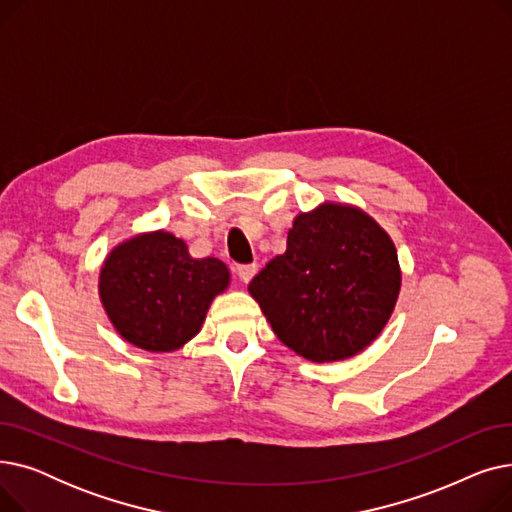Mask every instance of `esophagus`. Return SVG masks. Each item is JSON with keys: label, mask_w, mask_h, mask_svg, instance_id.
I'll list each match as a JSON object with an SVG mask.
<instances>
[{"label": "esophagus", "mask_w": 512, "mask_h": 512, "mask_svg": "<svg viewBox=\"0 0 512 512\" xmlns=\"http://www.w3.org/2000/svg\"><path fill=\"white\" fill-rule=\"evenodd\" d=\"M236 274H238L240 282H245V284H249V282L253 280V276L257 274V265H255V263H247V265H238V267H236Z\"/></svg>", "instance_id": "obj_1"}]
</instances>
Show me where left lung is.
Wrapping results in <instances>:
<instances>
[{
	"instance_id": "obj_1",
	"label": "left lung",
	"mask_w": 512,
	"mask_h": 512,
	"mask_svg": "<svg viewBox=\"0 0 512 512\" xmlns=\"http://www.w3.org/2000/svg\"><path fill=\"white\" fill-rule=\"evenodd\" d=\"M249 292L294 353L342 361L388 324L400 292L396 247L359 207L324 203L294 218L286 251L251 280Z\"/></svg>"
}]
</instances>
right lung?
<instances>
[{
	"mask_svg": "<svg viewBox=\"0 0 512 512\" xmlns=\"http://www.w3.org/2000/svg\"><path fill=\"white\" fill-rule=\"evenodd\" d=\"M230 284L226 263L195 259L166 230L132 236L103 261L101 305L116 332L149 353H170L199 334L211 301Z\"/></svg>",
	"mask_w": 512,
	"mask_h": 512,
	"instance_id": "obj_1",
	"label": "right lung"
}]
</instances>
